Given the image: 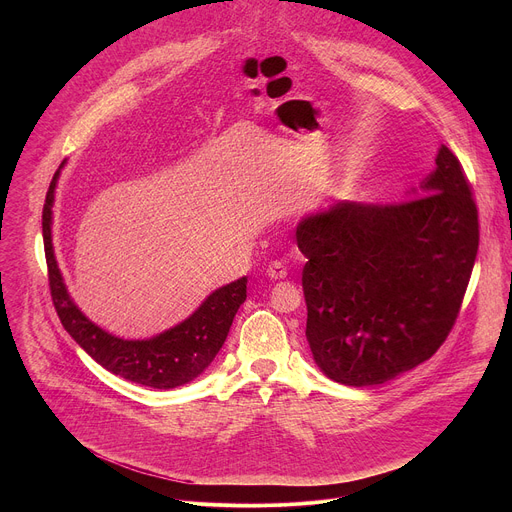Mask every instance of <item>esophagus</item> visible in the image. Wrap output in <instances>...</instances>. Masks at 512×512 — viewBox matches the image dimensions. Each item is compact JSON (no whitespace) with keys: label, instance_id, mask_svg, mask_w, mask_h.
I'll return each instance as SVG.
<instances>
[{"label":"esophagus","instance_id":"esophagus-1","mask_svg":"<svg viewBox=\"0 0 512 512\" xmlns=\"http://www.w3.org/2000/svg\"><path fill=\"white\" fill-rule=\"evenodd\" d=\"M287 275V267L281 261H271L267 267V277L269 279H283Z\"/></svg>","mask_w":512,"mask_h":512}]
</instances>
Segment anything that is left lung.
Here are the masks:
<instances>
[{
	"label": "left lung",
	"instance_id": "obj_1",
	"mask_svg": "<svg viewBox=\"0 0 512 512\" xmlns=\"http://www.w3.org/2000/svg\"><path fill=\"white\" fill-rule=\"evenodd\" d=\"M407 198L336 202L296 225L308 257L306 338L318 369L340 385H383L415 369L458 318L478 253V210L446 145Z\"/></svg>",
	"mask_w": 512,
	"mask_h": 512
}]
</instances>
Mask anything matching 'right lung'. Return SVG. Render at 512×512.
<instances>
[{
    "label": "right lung",
    "instance_id": "add662e5",
    "mask_svg": "<svg viewBox=\"0 0 512 512\" xmlns=\"http://www.w3.org/2000/svg\"><path fill=\"white\" fill-rule=\"evenodd\" d=\"M64 164L66 160L50 182L42 212L50 294L64 330L103 369L131 383L154 389H176L192 383L210 367L218 350L223 348L231 324L241 304L247 300V277H239L237 281L214 289L186 320L152 338L127 340L103 330L70 298L54 255L52 206Z\"/></svg>",
    "mask_w": 512,
    "mask_h": 512
}]
</instances>
